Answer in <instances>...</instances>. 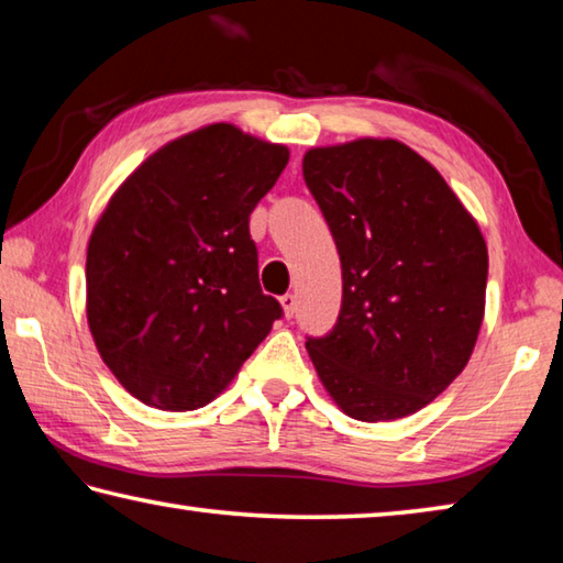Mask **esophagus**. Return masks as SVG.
<instances>
[{
  "label": "esophagus",
  "mask_w": 563,
  "mask_h": 563,
  "mask_svg": "<svg viewBox=\"0 0 563 563\" xmlns=\"http://www.w3.org/2000/svg\"><path fill=\"white\" fill-rule=\"evenodd\" d=\"M280 305H283V310H285V318H292L295 310H298V300H295L292 292H285L283 298H280Z\"/></svg>",
  "instance_id": "esophagus-1"
}]
</instances>
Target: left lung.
I'll list each match as a JSON object with an SVG mask.
<instances>
[{
  "label": "left lung",
  "instance_id": "1",
  "mask_svg": "<svg viewBox=\"0 0 563 563\" xmlns=\"http://www.w3.org/2000/svg\"><path fill=\"white\" fill-rule=\"evenodd\" d=\"M302 178L342 265L338 322L305 342L312 365L350 417L412 415L452 385L479 335V225L437 168L393 139L312 148Z\"/></svg>",
  "mask_w": 563,
  "mask_h": 563
}]
</instances>
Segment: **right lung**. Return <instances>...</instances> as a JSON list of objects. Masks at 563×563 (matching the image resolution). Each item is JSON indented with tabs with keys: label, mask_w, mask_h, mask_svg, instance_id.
Segmentation results:
<instances>
[{
	"label": "right lung",
	"mask_w": 563,
	"mask_h": 563,
	"mask_svg": "<svg viewBox=\"0 0 563 563\" xmlns=\"http://www.w3.org/2000/svg\"><path fill=\"white\" fill-rule=\"evenodd\" d=\"M288 148L213 123L146 158L113 194L87 253V318L133 397L211 402L283 318L261 290L251 213Z\"/></svg>",
	"instance_id": "obj_1"
}]
</instances>
